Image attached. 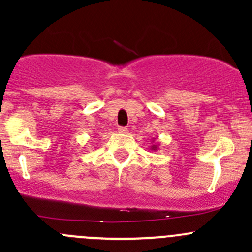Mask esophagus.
Listing matches in <instances>:
<instances>
[{
    "instance_id": "1",
    "label": "esophagus",
    "mask_w": 252,
    "mask_h": 252,
    "mask_svg": "<svg viewBox=\"0 0 252 252\" xmlns=\"http://www.w3.org/2000/svg\"><path fill=\"white\" fill-rule=\"evenodd\" d=\"M118 131H119V133H122V134H126V133H128V129H126V126H119Z\"/></svg>"
}]
</instances>
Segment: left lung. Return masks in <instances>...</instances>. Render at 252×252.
<instances>
[{
    "mask_svg": "<svg viewBox=\"0 0 252 252\" xmlns=\"http://www.w3.org/2000/svg\"><path fill=\"white\" fill-rule=\"evenodd\" d=\"M152 142H155V140H152ZM158 146L159 145L157 144V142H155L154 145H151V146H150V150H151V151H157V150H158Z\"/></svg>",
    "mask_w": 252,
    "mask_h": 252,
    "instance_id": "left-lung-1",
    "label": "left lung"
}]
</instances>
